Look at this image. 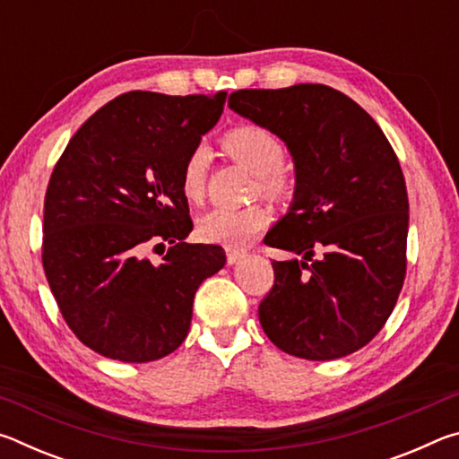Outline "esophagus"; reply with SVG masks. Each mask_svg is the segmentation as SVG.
I'll return each mask as SVG.
<instances>
[{
    "label": "esophagus",
    "instance_id": "1",
    "mask_svg": "<svg viewBox=\"0 0 459 459\" xmlns=\"http://www.w3.org/2000/svg\"><path fill=\"white\" fill-rule=\"evenodd\" d=\"M240 257H245V251H243V248H232V247H227V263H229V265H235V263H237Z\"/></svg>",
    "mask_w": 459,
    "mask_h": 459
}]
</instances>
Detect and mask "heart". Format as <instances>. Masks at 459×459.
I'll list each match as a JSON object with an SVG mask.
<instances>
[{
	"mask_svg": "<svg viewBox=\"0 0 459 459\" xmlns=\"http://www.w3.org/2000/svg\"><path fill=\"white\" fill-rule=\"evenodd\" d=\"M222 147L232 160L247 166L257 178L255 190L271 200H285L291 194V176L281 168L285 161V147L281 139L259 126H238L222 135ZM211 152L206 145H194L186 155L180 169L182 196L198 204L206 194ZM269 214L261 204L243 208L216 206L202 214L196 222V232L204 243L222 247H240L267 227Z\"/></svg>",
	"mask_w": 459,
	"mask_h": 459,
	"instance_id": "b5f03b06",
	"label": "heart"
}]
</instances>
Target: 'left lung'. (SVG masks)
<instances>
[{
  "instance_id": "1",
  "label": "left lung",
  "mask_w": 459,
  "mask_h": 459,
  "mask_svg": "<svg viewBox=\"0 0 459 459\" xmlns=\"http://www.w3.org/2000/svg\"><path fill=\"white\" fill-rule=\"evenodd\" d=\"M229 107L281 137L295 161V200L265 245L301 261H273L263 330L306 360L360 351L393 314L407 273L409 198L397 153L359 103L325 84L235 91Z\"/></svg>"
}]
</instances>
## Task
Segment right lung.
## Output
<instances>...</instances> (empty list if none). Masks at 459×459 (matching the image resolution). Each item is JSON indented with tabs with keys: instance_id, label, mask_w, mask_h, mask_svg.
Instances as JSON below:
<instances>
[{
	"instance_id": "obj_1",
	"label": "right lung",
	"mask_w": 459,
	"mask_h": 459,
	"mask_svg": "<svg viewBox=\"0 0 459 459\" xmlns=\"http://www.w3.org/2000/svg\"><path fill=\"white\" fill-rule=\"evenodd\" d=\"M224 99L126 92L82 123L52 169L44 273L68 328L100 356L152 362L174 352L198 285L224 267L222 247L184 243L192 219L180 190L186 155ZM166 242L160 264L144 257Z\"/></svg>"
}]
</instances>
